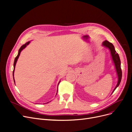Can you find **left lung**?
I'll return each instance as SVG.
<instances>
[{"mask_svg": "<svg viewBox=\"0 0 132 132\" xmlns=\"http://www.w3.org/2000/svg\"><path fill=\"white\" fill-rule=\"evenodd\" d=\"M103 46H105V47L108 48L111 52V56L112 57V60L114 62V63L115 64L116 71L117 72V75L118 76V81L117 85H116L112 93H113L114 90L117 89V87L119 85L120 83V81L122 78V71L121 69V62L120 60V57L118 54L115 51V49L114 47V46L113 45V44L110 42H109L107 40H105L103 42Z\"/></svg>", "mask_w": 132, "mask_h": 132, "instance_id": "1", "label": "left lung"}]
</instances>
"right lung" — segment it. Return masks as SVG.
Listing matches in <instances>:
<instances>
[{
  "label": "right lung",
  "mask_w": 132,
  "mask_h": 132,
  "mask_svg": "<svg viewBox=\"0 0 132 132\" xmlns=\"http://www.w3.org/2000/svg\"><path fill=\"white\" fill-rule=\"evenodd\" d=\"M29 42H27V43H26L24 44V45H23L21 47H20V48L19 49V52H18V55L16 56V57L15 58V60H14V64H13V66H14V69H13V79H14V81L15 82V80H14V69H15V64H16V61H17V60H18V59L19 58V55H20V53H21V51L23 49H24L25 47H26L28 44L29 43ZM60 82L59 83V84H60ZM59 84H58V86H59ZM56 95H57V93H56Z\"/></svg>",
  "instance_id": "1"
}]
</instances>
